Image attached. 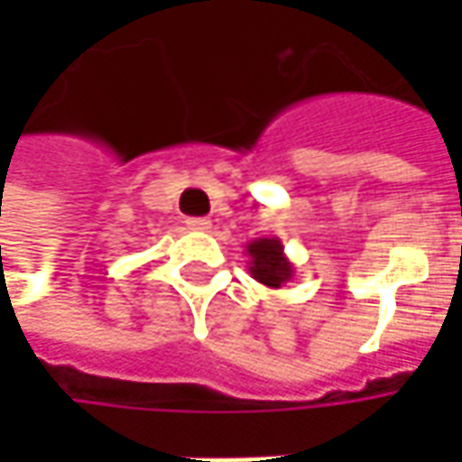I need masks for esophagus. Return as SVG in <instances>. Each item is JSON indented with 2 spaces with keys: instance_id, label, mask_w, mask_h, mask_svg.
I'll list each match as a JSON object with an SVG mask.
<instances>
[{
  "instance_id": "34e87169",
  "label": "esophagus",
  "mask_w": 462,
  "mask_h": 462,
  "mask_svg": "<svg viewBox=\"0 0 462 462\" xmlns=\"http://www.w3.org/2000/svg\"><path fill=\"white\" fill-rule=\"evenodd\" d=\"M187 228H192V231H208L210 228V221L208 218H187Z\"/></svg>"
}]
</instances>
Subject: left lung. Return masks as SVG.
I'll list each match as a JSON object with an SVG mask.
<instances>
[{"mask_svg": "<svg viewBox=\"0 0 462 462\" xmlns=\"http://www.w3.org/2000/svg\"><path fill=\"white\" fill-rule=\"evenodd\" d=\"M246 257H249L252 277L270 291H277L293 280V262L285 257V246L277 236H262V239L249 241Z\"/></svg>", "mask_w": 462, "mask_h": 462, "instance_id": "1", "label": "left lung"}]
</instances>
